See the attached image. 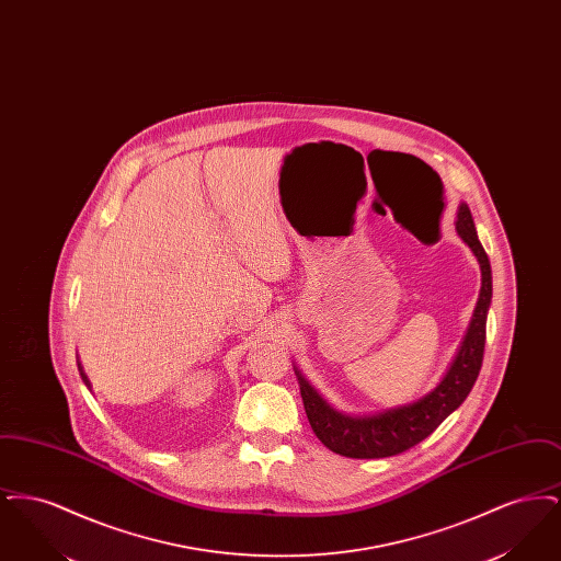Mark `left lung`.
<instances>
[{
	"label": "left lung",
	"instance_id": "obj_1",
	"mask_svg": "<svg viewBox=\"0 0 561 561\" xmlns=\"http://www.w3.org/2000/svg\"><path fill=\"white\" fill-rule=\"evenodd\" d=\"M456 231L480 263V298L450 370L431 393L414 403L391 408L373 416H347L334 410L294 368L300 382L307 419L328 450L347 458H385L405 453L428 437L471 393L483 362L485 320L492 300V268L478 240L473 216L467 204L458 206Z\"/></svg>",
	"mask_w": 561,
	"mask_h": 561
}]
</instances>
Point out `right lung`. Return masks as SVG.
<instances>
[{
    "label": "right lung",
    "mask_w": 561,
    "mask_h": 561,
    "mask_svg": "<svg viewBox=\"0 0 561 561\" xmlns=\"http://www.w3.org/2000/svg\"><path fill=\"white\" fill-rule=\"evenodd\" d=\"M78 368H80L81 380H83V382H85V387L90 389V380H88V376H85V374H83V370H81V364H78Z\"/></svg>",
    "instance_id": "obj_1"
}]
</instances>
